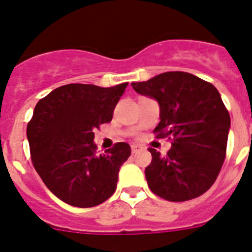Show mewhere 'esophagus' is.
<instances>
[{"mask_svg": "<svg viewBox=\"0 0 252 252\" xmlns=\"http://www.w3.org/2000/svg\"><path fill=\"white\" fill-rule=\"evenodd\" d=\"M142 146L141 145H137V144H133V145H131V151H132V154H136L139 153V151L142 150Z\"/></svg>", "mask_w": 252, "mask_h": 252, "instance_id": "1", "label": "esophagus"}]
</instances>
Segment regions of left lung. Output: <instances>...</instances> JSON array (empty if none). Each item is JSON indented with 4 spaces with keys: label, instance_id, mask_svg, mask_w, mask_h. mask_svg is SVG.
Here are the masks:
<instances>
[{
    "label": "left lung",
    "instance_id": "obj_1",
    "mask_svg": "<svg viewBox=\"0 0 252 252\" xmlns=\"http://www.w3.org/2000/svg\"><path fill=\"white\" fill-rule=\"evenodd\" d=\"M131 86L159 103L158 137H174L166 157L149 149L153 160L145 177L151 192L170 202L202 195L220 174L231 126L217 88L186 72L161 73Z\"/></svg>",
    "mask_w": 252,
    "mask_h": 252
}]
</instances>
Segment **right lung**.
I'll list each match as a JSON object with an SVG mask.
<instances>
[{"label":"right lung","instance_id":"1","mask_svg":"<svg viewBox=\"0 0 252 252\" xmlns=\"http://www.w3.org/2000/svg\"><path fill=\"white\" fill-rule=\"evenodd\" d=\"M127 83L102 88L65 84L35 106L26 135L31 160L45 186L60 201L88 208L115 193L121 165L131 155L126 142L95 153L93 130L112 120Z\"/></svg>","mask_w":252,"mask_h":252}]
</instances>
